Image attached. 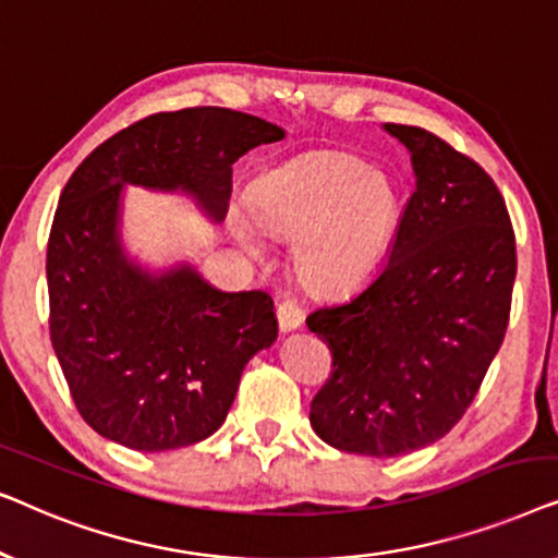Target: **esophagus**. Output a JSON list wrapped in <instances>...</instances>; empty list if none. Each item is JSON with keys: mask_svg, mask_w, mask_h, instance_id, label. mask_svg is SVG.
I'll list each match as a JSON object with an SVG mask.
<instances>
[{"mask_svg": "<svg viewBox=\"0 0 558 558\" xmlns=\"http://www.w3.org/2000/svg\"><path fill=\"white\" fill-rule=\"evenodd\" d=\"M277 319H279L281 332H292L302 325L304 312L294 300H284V302H279V307H277Z\"/></svg>", "mask_w": 558, "mask_h": 558, "instance_id": "obj_1", "label": "esophagus"}]
</instances>
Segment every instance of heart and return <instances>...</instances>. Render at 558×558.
<instances>
[{
	"label": "heart",
	"mask_w": 558,
	"mask_h": 558,
	"mask_svg": "<svg viewBox=\"0 0 558 558\" xmlns=\"http://www.w3.org/2000/svg\"><path fill=\"white\" fill-rule=\"evenodd\" d=\"M254 215L294 241V269L317 292H345L384 262L401 220L403 195L391 174L353 157H319L262 180ZM233 205L231 226L243 246L262 251V228Z\"/></svg>",
	"instance_id": "1"
}]
</instances>
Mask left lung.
I'll return each instance as SVG.
<instances>
[{
	"label": "left lung",
	"mask_w": 558,
	"mask_h": 558,
	"mask_svg": "<svg viewBox=\"0 0 558 558\" xmlns=\"http://www.w3.org/2000/svg\"><path fill=\"white\" fill-rule=\"evenodd\" d=\"M411 155L416 190L386 264L307 327L332 353L310 409L340 452L401 457L445 437L502 345L515 235L483 167L418 126L384 124Z\"/></svg>",
	"instance_id": "8db88e82"
}]
</instances>
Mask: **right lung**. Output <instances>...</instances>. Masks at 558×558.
Returning a JSON list of instances; mask_svg holds the SVG:
<instances>
[{"instance_id": "add662e5", "label": "right lung", "mask_w": 558, "mask_h": 558, "mask_svg": "<svg viewBox=\"0 0 558 558\" xmlns=\"http://www.w3.org/2000/svg\"><path fill=\"white\" fill-rule=\"evenodd\" d=\"M284 129L197 106L121 129L71 174L48 241L50 340L78 414L140 452L203 441L226 422L241 373L277 340L266 292H220L193 264L151 271L121 241L124 187L180 193L226 218L233 162Z\"/></svg>"}]
</instances>
